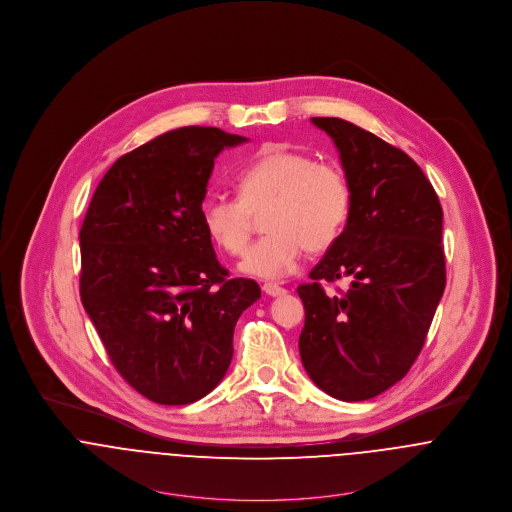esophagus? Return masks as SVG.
Segmentation results:
<instances>
[{
    "instance_id": "1",
    "label": "esophagus",
    "mask_w": 512,
    "mask_h": 512,
    "mask_svg": "<svg viewBox=\"0 0 512 512\" xmlns=\"http://www.w3.org/2000/svg\"><path fill=\"white\" fill-rule=\"evenodd\" d=\"M262 290H264V293L272 295V297H280V295H286V293H288L286 288H282V286H278V284H264Z\"/></svg>"
}]
</instances>
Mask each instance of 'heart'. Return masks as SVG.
Returning a JSON list of instances; mask_svg holds the SVG:
<instances>
[{
    "label": "heart",
    "instance_id": "b5f03b06",
    "mask_svg": "<svg viewBox=\"0 0 512 512\" xmlns=\"http://www.w3.org/2000/svg\"><path fill=\"white\" fill-rule=\"evenodd\" d=\"M238 199L211 193L201 203V222L222 252H244L256 219L262 236L240 262L244 274L276 280L290 274L303 248L327 250L351 213V187L331 163L288 147L262 149L236 175Z\"/></svg>",
    "mask_w": 512,
    "mask_h": 512
}]
</instances>
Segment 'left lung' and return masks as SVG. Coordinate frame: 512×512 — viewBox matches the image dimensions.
<instances>
[{"label":"left lung","mask_w":512,"mask_h":512,"mask_svg":"<svg viewBox=\"0 0 512 512\" xmlns=\"http://www.w3.org/2000/svg\"><path fill=\"white\" fill-rule=\"evenodd\" d=\"M339 149L351 213L297 293L299 355L309 378L345 402L374 398L418 359L445 290L438 195L402 149L341 118H311ZM351 277L343 296L321 281Z\"/></svg>","instance_id":"1"}]
</instances>
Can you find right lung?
Returning a JSON list of instances; mask_svg holds the SVG:
<instances>
[{
  "instance_id": "add662e5",
  "label": "right lung",
  "mask_w": 512,
  "mask_h": 512,
  "mask_svg": "<svg viewBox=\"0 0 512 512\" xmlns=\"http://www.w3.org/2000/svg\"><path fill=\"white\" fill-rule=\"evenodd\" d=\"M246 138L187 126L122 155L80 228V299L122 378L151 402L207 396L260 286L228 278L201 222L215 159Z\"/></svg>"
}]
</instances>
